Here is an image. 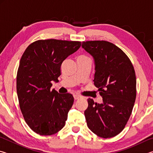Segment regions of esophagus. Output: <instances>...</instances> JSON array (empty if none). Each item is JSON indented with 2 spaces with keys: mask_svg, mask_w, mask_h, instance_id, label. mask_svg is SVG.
<instances>
[{
  "mask_svg": "<svg viewBox=\"0 0 153 153\" xmlns=\"http://www.w3.org/2000/svg\"><path fill=\"white\" fill-rule=\"evenodd\" d=\"M74 97L75 100H78V99H79V98H82V96L79 95V94H74Z\"/></svg>",
  "mask_w": 153,
  "mask_h": 153,
  "instance_id": "esophagus-1",
  "label": "esophagus"
}]
</instances>
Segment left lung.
Returning <instances> with one entry per match:
<instances>
[{
    "mask_svg": "<svg viewBox=\"0 0 153 153\" xmlns=\"http://www.w3.org/2000/svg\"><path fill=\"white\" fill-rule=\"evenodd\" d=\"M95 62L94 84L103 102L88 99L87 126L104 138L118 135L129 120L136 97V77L130 59L114 44L105 40L82 42Z\"/></svg>",
    "mask_w": 153,
    "mask_h": 153,
    "instance_id": "obj_1",
    "label": "left lung"
}]
</instances>
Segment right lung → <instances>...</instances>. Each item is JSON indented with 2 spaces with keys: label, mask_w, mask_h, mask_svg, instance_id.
<instances>
[{
  "label": "right lung",
  "mask_w": 153,
  "mask_h": 153,
  "mask_svg": "<svg viewBox=\"0 0 153 153\" xmlns=\"http://www.w3.org/2000/svg\"><path fill=\"white\" fill-rule=\"evenodd\" d=\"M80 46L79 41L39 40L23 54L17 74V97L25 122L36 134L53 135L65 125L74 98L51 90L52 82L59 81L63 61Z\"/></svg>",
  "instance_id": "1"
}]
</instances>
